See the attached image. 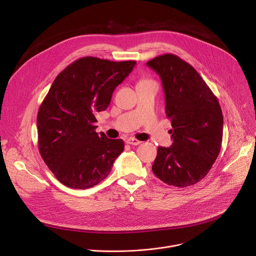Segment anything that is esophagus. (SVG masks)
<instances>
[{
  "label": "esophagus",
  "instance_id": "1",
  "mask_svg": "<svg viewBox=\"0 0 256 256\" xmlns=\"http://www.w3.org/2000/svg\"><path fill=\"white\" fill-rule=\"evenodd\" d=\"M126 142L128 144H132V146H138V144H140L142 142H140V140H138L136 138H128L126 140Z\"/></svg>",
  "mask_w": 256,
  "mask_h": 256
}]
</instances>
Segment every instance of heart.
<instances>
[{"label":"heart","mask_w":256,"mask_h":256,"mask_svg":"<svg viewBox=\"0 0 256 256\" xmlns=\"http://www.w3.org/2000/svg\"><path fill=\"white\" fill-rule=\"evenodd\" d=\"M142 81H146V80H142Z\"/></svg>","instance_id":"b5f03b06"}]
</instances>
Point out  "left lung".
Wrapping results in <instances>:
<instances>
[{"instance_id":"8db88e82","label":"left lung","mask_w":256,"mask_h":256,"mask_svg":"<svg viewBox=\"0 0 256 256\" xmlns=\"http://www.w3.org/2000/svg\"><path fill=\"white\" fill-rule=\"evenodd\" d=\"M146 64L160 76L165 112L173 128V144L157 148L152 171L168 185H194L208 173L220 152V106L196 69L177 55H159Z\"/></svg>"}]
</instances>
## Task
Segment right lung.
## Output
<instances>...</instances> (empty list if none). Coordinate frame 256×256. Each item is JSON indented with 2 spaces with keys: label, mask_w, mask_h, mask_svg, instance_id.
Returning a JSON list of instances; mask_svg holds the SVG:
<instances>
[{
  "label": "right lung",
  "mask_w": 256,
  "mask_h": 256,
  "mask_svg": "<svg viewBox=\"0 0 256 256\" xmlns=\"http://www.w3.org/2000/svg\"><path fill=\"white\" fill-rule=\"evenodd\" d=\"M136 64L134 60L114 62L86 56L69 64L53 81L38 114V150L65 186L94 187L122 152V140H110L95 132V114L108 108L114 90Z\"/></svg>",
  "instance_id": "1"
}]
</instances>
